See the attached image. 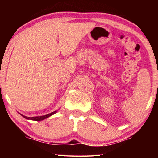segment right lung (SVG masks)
<instances>
[{"mask_svg": "<svg viewBox=\"0 0 158 158\" xmlns=\"http://www.w3.org/2000/svg\"><path fill=\"white\" fill-rule=\"evenodd\" d=\"M56 112H57V110H55V111L51 112V113L46 114V115H44V116H39V117H26V116H23L21 114H21V115L23 117H24V118L27 119H30V120H34V121H41V120H43V119L48 118V117H50V116L55 114Z\"/></svg>", "mask_w": 158, "mask_h": 158, "instance_id": "1", "label": "right lung"}]
</instances>
